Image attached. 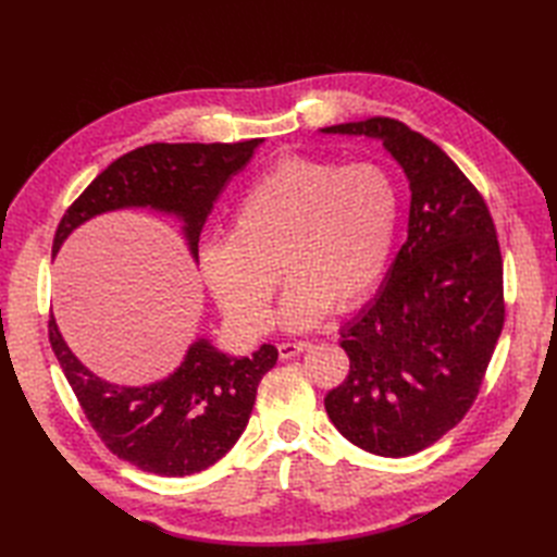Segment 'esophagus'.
Returning a JSON list of instances; mask_svg holds the SVG:
<instances>
[{
	"label": "esophagus",
	"instance_id": "obj_1",
	"mask_svg": "<svg viewBox=\"0 0 557 557\" xmlns=\"http://www.w3.org/2000/svg\"><path fill=\"white\" fill-rule=\"evenodd\" d=\"M307 348H311L309 342H285V344H278V356L281 360H288L299 356V352H305Z\"/></svg>",
	"mask_w": 557,
	"mask_h": 557
}]
</instances>
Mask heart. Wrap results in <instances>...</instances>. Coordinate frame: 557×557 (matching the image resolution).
I'll use <instances>...</instances> for the list:
<instances>
[{"mask_svg":"<svg viewBox=\"0 0 557 557\" xmlns=\"http://www.w3.org/2000/svg\"><path fill=\"white\" fill-rule=\"evenodd\" d=\"M397 223L399 190L383 166L283 156L248 183L230 237L201 248V274L234 325L262 332L281 269L290 281L281 323L309 330L332 307L348 311L372 293Z\"/></svg>","mask_w":557,"mask_h":557,"instance_id":"obj_1","label":"heart"}]
</instances>
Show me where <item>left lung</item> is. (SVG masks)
Returning <instances> with one entry per match:
<instances>
[{"instance_id": "1", "label": "left lung", "mask_w": 557, "mask_h": 557, "mask_svg": "<svg viewBox=\"0 0 557 557\" xmlns=\"http://www.w3.org/2000/svg\"><path fill=\"white\" fill-rule=\"evenodd\" d=\"M320 132L379 139L409 181V237L342 330L350 369L325 397L350 444L404 458L440 442L479 395L504 325L495 225L460 166L404 123L369 117Z\"/></svg>"}]
</instances>
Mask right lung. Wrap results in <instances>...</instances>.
Instances as JSON below:
<instances>
[{"label":"right lung","instance_id":"1","mask_svg":"<svg viewBox=\"0 0 557 557\" xmlns=\"http://www.w3.org/2000/svg\"><path fill=\"white\" fill-rule=\"evenodd\" d=\"M262 139L239 144H148L117 158L66 209L53 256L95 215L150 209L181 221L183 239L199 262V232L225 183L239 174ZM48 339L83 413L117 458L160 476H190L215 465L237 444L256 404L258 383L278 360L272 344L250 358L195 339L174 372L148 385H117L83 364L55 323Z\"/></svg>","mask_w":557,"mask_h":557}]
</instances>
